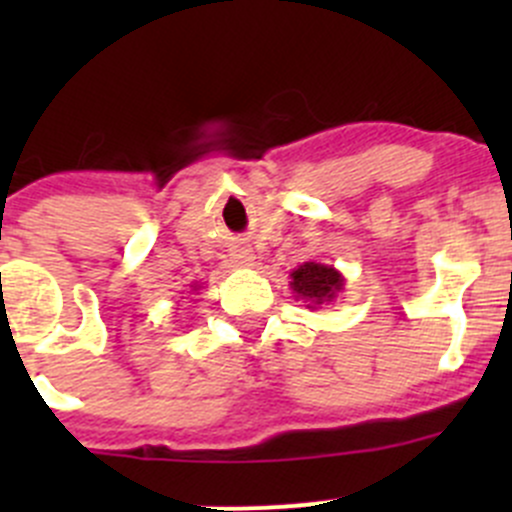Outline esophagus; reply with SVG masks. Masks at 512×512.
Wrapping results in <instances>:
<instances>
[{"instance_id": "1", "label": "esophagus", "mask_w": 512, "mask_h": 512, "mask_svg": "<svg viewBox=\"0 0 512 512\" xmlns=\"http://www.w3.org/2000/svg\"><path fill=\"white\" fill-rule=\"evenodd\" d=\"M237 260H250V257H247V252H237Z\"/></svg>"}]
</instances>
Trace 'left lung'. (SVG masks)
Here are the masks:
<instances>
[{
	"instance_id": "obj_1",
	"label": "left lung",
	"mask_w": 512,
	"mask_h": 512,
	"mask_svg": "<svg viewBox=\"0 0 512 512\" xmlns=\"http://www.w3.org/2000/svg\"><path fill=\"white\" fill-rule=\"evenodd\" d=\"M289 277H292V282H289L292 292L297 294V297L312 302L314 307H317V304L334 302L337 294L344 289V277L339 275L334 267L319 265V262H304V265H299ZM312 304H309V307H312Z\"/></svg>"
}]
</instances>
